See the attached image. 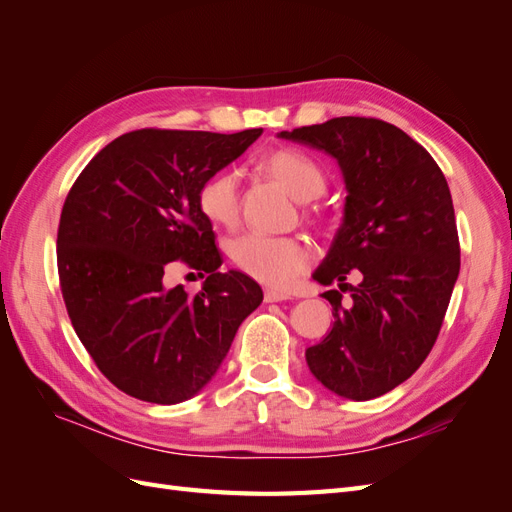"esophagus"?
<instances>
[{
    "label": "esophagus",
    "instance_id": "obj_1",
    "mask_svg": "<svg viewBox=\"0 0 512 512\" xmlns=\"http://www.w3.org/2000/svg\"><path fill=\"white\" fill-rule=\"evenodd\" d=\"M290 294L284 290H277V288H265V301L267 303H277V301H288Z\"/></svg>",
    "mask_w": 512,
    "mask_h": 512
}]
</instances>
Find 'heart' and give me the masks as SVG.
Masks as SVG:
<instances>
[{"instance_id": "obj_1", "label": "heart", "mask_w": 512, "mask_h": 512, "mask_svg": "<svg viewBox=\"0 0 512 512\" xmlns=\"http://www.w3.org/2000/svg\"><path fill=\"white\" fill-rule=\"evenodd\" d=\"M262 170L303 203L318 198L327 188L322 168L305 153L294 149H275L267 153L262 158ZM196 203L213 226L235 224L241 209L237 170L224 168L209 175L200 183ZM228 256L239 271L271 286L290 284L312 262V250L301 239L269 237L260 232H245L232 239L228 243Z\"/></svg>"}]
</instances>
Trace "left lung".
<instances>
[{"label":"left lung","instance_id":"1","mask_svg":"<svg viewBox=\"0 0 512 512\" xmlns=\"http://www.w3.org/2000/svg\"><path fill=\"white\" fill-rule=\"evenodd\" d=\"M329 153L346 183L344 218L314 280L351 290L322 294L333 329L305 350L331 393L367 401L406 382L436 344L459 275V237L448 183L427 149L393 123L335 117L277 134ZM350 270L362 282L345 284Z\"/></svg>","mask_w":512,"mask_h":512}]
</instances>
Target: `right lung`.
Here are the masks:
<instances>
[{
	"instance_id": "obj_1",
	"label": "right lung",
	"mask_w": 512,
	"mask_h": 512,
	"mask_svg": "<svg viewBox=\"0 0 512 512\" xmlns=\"http://www.w3.org/2000/svg\"><path fill=\"white\" fill-rule=\"evenodd\" d=\"M260 134L128 132L74 181L57 232L61 294L76 335L119 391L162 406L194 397L262 303L252 277L220 271L213 226L196 203L200 183ZM173 259L210 273L194 298L163 286Z\"/></svg>"
}]
</instances>
